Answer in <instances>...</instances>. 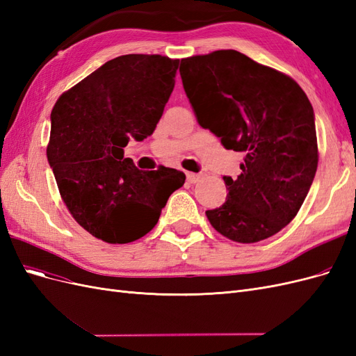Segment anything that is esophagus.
<instances>
[{
    "label": "esophagus",
    "mask_w": 356,
    "mask_h": 356,
    "mask_svg": "<svg viewBox=\"0 0 356 356\" xmlns=\"http://www.w3.org/2000/svg\"><path fill=\"white\" fill-rule=\"evenodd\" d=\"M200 174H195V172H187V181L190 184H196V182L200 179Z\"/></svg>",
    "instance_id": "esophagus-1"
}]
</instances>
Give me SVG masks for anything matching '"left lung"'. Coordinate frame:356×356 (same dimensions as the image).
<instances>
[{"label": "left lung", "instance_id": "1", "mask_svg": "<svg viewBox=\"0 0 356 356\" xmlns=\"http://www.w3.org/2000/svg\"><path fill=\"white\" fill-rule=\"evenodd\" d=\"M179 74L199 124L245 156L238 178L222 177L229 195L207 211L209 222L234 242L270 238L296 217L316 174L315 114L306 93L236 50L181 59Z\"/></svg>", "mask_w": 356, "mask_h": 356}]
</instances>
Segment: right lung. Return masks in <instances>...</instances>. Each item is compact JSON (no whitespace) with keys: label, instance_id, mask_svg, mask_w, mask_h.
<instances>
[{"label":"right lung","instance_id":"right-lung-1","mask_svg":"<svg viewBox=\"0 0 356 356\" xmlns=\"http://www.w3.org/2000/svg\"><path fill=\"white\" fill-rule=\"evenodd\" d=\"M178 59L123 55L63 93L50 115L47 160L68 211L108 243L143 238L184 172L139 170L123 148L153 135L175 86Z\"/></svg>","mask_w":356,"mask_h":356}]
</instances>
